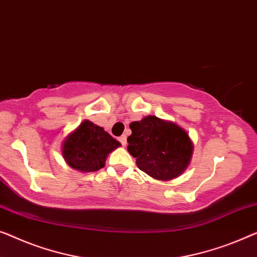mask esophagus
I'll return each instance as SVG.
<instances>
[{
    "label": "esophagus",
    "instance_id": "1",
    "mask_svg": "<svg viewBox=\"0 0 257 257\" xmlns=\"http://www.w3.org/2000/svg\"><path fill=\"white\" fill-rule=\"evenodd\" d=\"M119 143L122 145V146H126V136H121L119 137Z\"/></svg>",
    "mask_w": 257,
    "mask_h": 257
}]
</instances>
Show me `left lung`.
I'll return each instance as SVG.
<instances>
[{"label":"left lung","mask_w":257,"mask_h":257,"mask_svg":"<svg viewBox=\"0 0 257 257\" xmlns=\"http://www.w3.org/2000/svg\"><path fill=\"white\" fill-rule=\"evenodd\" d=\"M130 128L127 151L140 170L162 181L184 172L191 159L192 143L183 128L154 116L131 122Z\"/></svg>","instance_id":"8db88e82"}]
</instances>
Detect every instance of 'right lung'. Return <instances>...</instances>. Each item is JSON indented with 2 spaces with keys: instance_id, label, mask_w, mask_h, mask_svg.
<instances>
[{
  "instance_id": "obj_1",
  "label": "right lung",
  "mask_w": 257,
  "mask_h": 257,
  "mask_svg": "<svg viewBox=\"0 0 257 257\" xmlns=\"http://www.w3.org/2000/svg\"><path fill=\"white\" fill-rule=\"evenodd\" d=\"M119 145L102 127L84 120L65 140L62 155L74 169L84 173L97 172L104 167L107 154Z\"/></svg>"
}]
</instances>
